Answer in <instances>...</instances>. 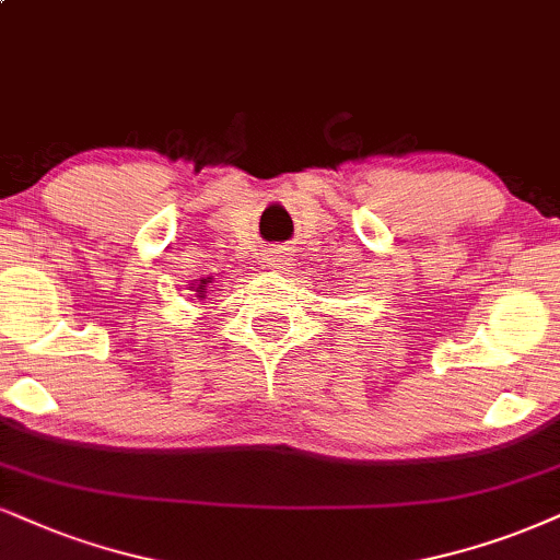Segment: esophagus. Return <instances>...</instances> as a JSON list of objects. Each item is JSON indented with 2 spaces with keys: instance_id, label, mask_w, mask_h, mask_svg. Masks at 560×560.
I'll return each mask as SVG.
<instances>
[{
  "instance_id": "34e87169",
  "label": "esophagus",
  "mask_w": 560,
  "mask_h": 560,
  "mask_svg": "<svg viewBox=\"0 0 560 560\" xmlns=\"http://www.w3.org/2000/svg\"><path fill=\"white\" fill-rule=\"evenodd\" d=\"M291 261H293V254H291V248H285V246H275L265 254L267 269H275V272H285V269L291 267Z\"/></svg>"
}]
</instances>
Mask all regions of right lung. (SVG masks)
<instances>
[{
    "mask_svg": "<svg viewBox=\"0 0 560 560\" xmlns=\"http://www.w3.org/2000/svg\"><path fill=\"white\" fill-rule=\"evenodd\" d=\"M210 282H212V278H202V280L197 282V285H195V282H191V285H189V291H191V288H195V295H197L199 301H202L205 295H207V285H210Z\"/></svg>",
    "mask_w": 560,
    "mask_h": 560,
    "instance_id": "obj_1",
    "label": "right lung"
}]
</instances>
